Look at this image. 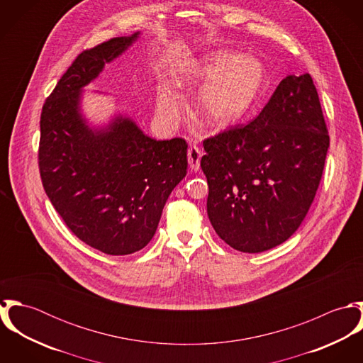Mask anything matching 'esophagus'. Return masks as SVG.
Masks as SVG:
<instances>
[{"mask_svg":"<svg viewBox=\"0 0 363 363\" xmlns=\"http://www.w3.org/2000/svg\"><path fill=\"white\" fill-rule=\"evenodd\" d=\"M203 151L197 145H191L187 151V157H189V166L191 170H199L200 169V162H201Z\"/></svg>","mask_w":363,"mask_h":363,"instance_id":"1","label":"esophagus"}]
</instances>
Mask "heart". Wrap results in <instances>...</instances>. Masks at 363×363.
Returning a JSON list of instances; mask_svg holds the SVG:
<instances>
[{
  "label": "heart",
  "instance_id": "1",
  "mask_svg": "<svg viewBox=\"0 0 363 363\" xmlns=\"http://www.w3.org/2000/svg\"><path fill=\"white\" fill-rule=\"evenodd\" d=\"M204 82L191 104V113L203 125L223 128L252 111L264 92L267 75L264 65L252 55L219 52L196 62L174 79L179 88ZM156 114L164 124H174L179 118V98L167 86L157 91Z\"/></svg>",
  "mask_w": 363,
  "mask_h": 363
}]
</instances>
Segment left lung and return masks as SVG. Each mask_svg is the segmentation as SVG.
Segmentation results:
<instances>
[{"mask_svg":"<svg viewBox=\"0 0 363 363\" xmlns=\"http://www.w3.org/2000/svg\"><path fill=\"white\" fill-rule=\"evenodd\" d=\"M328 147L309 74L284 78L249 124L204 140L208 218L218 236L243 253L289 239L314 200Z\"/></svg>","mask_w":363,"mask_h":363,"instance_id":"left-lung-1","label":"left lung"}]
</instances>
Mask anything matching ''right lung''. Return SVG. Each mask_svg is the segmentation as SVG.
<instances>
[{
	"label": "right lung",
	"mask_w": 363,
	"mask_h": 363,
	"mask_svg": "<svg viewBox=\"0 0 363 363\" xmlns=\"http://www.w3.org/2000/svg\"><path fill=\"white\" fill-rule=\"evenodd\" d=\"M138 35L81 52L40 116L39 170L52 207L78 239L111 256L151 242L166 200L187 174L183 138L156 141L123 116L95 130L81 114L82 88Z\"/></svg>",
	"instance_id": "obj_1"
}]
</instances>
